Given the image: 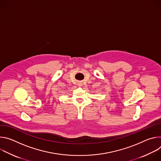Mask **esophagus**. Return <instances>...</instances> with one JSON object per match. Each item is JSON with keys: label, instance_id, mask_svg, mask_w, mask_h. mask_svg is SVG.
<instances>
[{"label": "esophagus", "instance_id": "obj_1", "mask_svg": "<svg viewBox=\"0 0 161 161\" xmlns=\"http://www.w3.org/2000/svg\"><path fill=\"white\" fill-rule=\"evenodd\" d=\"M78 85H79V86H81V85H81V83H79V84H78Z\"/></svg>", "mask_w": 161, "mask_h": 161}]
</instances>
